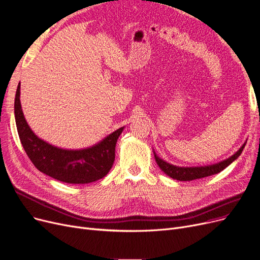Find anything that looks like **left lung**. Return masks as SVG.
<instances>
[{
    "label": "left lung",
    "instance_id": "left-lung-1",
    "mask_svg": "<svg viewBox=\"0 0 260 260\" xmlns=\"http://www.w3.org/2000/svg\"><path fill=\"white\" fill-rule=\"evenodd\" d=\"M247 144V141L242 144V146L235 152L233 155H231L229 158H225L216 164H212L208 166H198V167H179L172 165L170 162H168L164 160L162 158L158 157V155L155 153V151L153 149V154L155 157V161L157 162L158 167L161 169V171L167 174L169 177L173 179H177L180 181H191L194 179L198 178H203L207 177L213 174H217L220 171L231 165L235 159L239 157L241 154V152L243 151V148H245Z\"/></svg>",
    "mask_w": 260,
    "mask_h": 260
}]
</instances>
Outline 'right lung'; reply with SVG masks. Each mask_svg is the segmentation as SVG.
I'll use <instances>...</instances> for the list:
<instances>
[{"label": "right lung", "mask_w": 260, "mask_h": 260, "mask_svg": "<svg viewBox=\"0 0 260 260\" xmlns=\"http://www.w3.org/2000/svg\"><path fill=\"white\" fill-rule=\"evenodd\" d=\"M21 83L14 100V117L22 146L38 170L58 181L85 185L105 177L114 162L115 145L125 127H120L93 146L64 149L46 142L31 130L24 116Z\"/></svg>", "instance_id": "1"}]
</instances>
